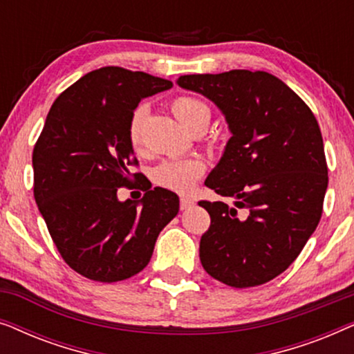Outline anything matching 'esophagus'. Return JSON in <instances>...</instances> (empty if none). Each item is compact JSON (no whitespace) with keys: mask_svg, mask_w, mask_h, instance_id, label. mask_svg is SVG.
I'll use <instances>...</instances> for the list:
<instances>
[{"mask_svg":"<svg viewBox=\"0 0 354 354\" xmlns=\"http://www.w3.org/2000/svg\"><path fill=\"white\" fill-rule=\"evenodd\" d=\"M195 203H193V200H190V198L187 196H182L180 198V209H188V207H192Z\"/></svg>","mask_w":354,"mask_h":354,"instance_id":"1","label":"esophagus"}]
</instances>
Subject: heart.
Returning <instances> with one entry per match:
<instances>
[{"label": "heart", "mask_w": 354, "mask_h": 354, "mask_svg": "<svg viewBox=\"0 0 354 354\" xmlns=\"http://www.w3.org/2000/svg\"><path fill=\"white\" fill-rule=\"evenodd\" d=\"M171 109L183 127L196 132V130H205L209 124L211 111L205 101L195 98V96L180 95L172 100ZM148 109L145 104H140L133 109L129 119L127 137L133 149L142 147V133L143 124L147 119ZM206 171L205 159L200 156L182 158V159H167L154 169L153 178L158 185L167 190L177 193H188L195 187L203 174Z\"/></svg>", "instance_id": "1"}]
</instances>
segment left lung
<instances>
[{
	"mask_svg": "<svg viewBox=\"0 0 354 354\" xmlns=\"http://www.w3.org/2000/svg\"><path fill=\"white\" fill-rule=\"evenodd\" d=\"M177 84L211 100L232 133L205 185L234 206L200 201L211 216L200 241L203 268L235 288L269 282L298 258L321 221L328 176L317 120L269 72L182 75Z\"/></svg>",
	"mask_w": 354,
	"mask_h": 354,
	"instance_id": "left-lung-1",
	"label": "left lung"
}]
</instances>
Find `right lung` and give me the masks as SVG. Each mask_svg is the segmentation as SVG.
<instances>
[{
    "instance_id": "obj_1",
    "label": "right lung",
    "mask_w": 354,
    "mask_h": 354,
    "mask_svg": "<svg viewBox=\"0 0 354 354\" xmlns=\"http://www.w3.org/2000/svg\"><path fill=\"white\" fill-rule=\"evenodd\" d=\"M171 80L122 67L91 71L62 91L33 148V196L62 259L96 282H119L147 268L154 243L178 212V196L148 190L119 201L118 188L142 174L129 142L140 101Z\"/></svg>"
}]
</instances>
